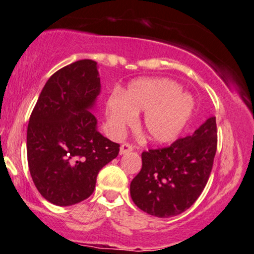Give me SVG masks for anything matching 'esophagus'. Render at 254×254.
<instances>
[{"instance_id":"1","label":"esophagus","mask_w":254,"mask_h":254,"mask_svg":"<svg viewBox=\"0 0 254 254\" xmlns=\"http://www.w3.org/2000/svg\"><path fill=\"white\" fill-rule=\"evenodd\" d=\"M133 145L132 144H128V142H124L120 147V154H126L128 152L133 151Z\"/></svg>"}]
</instances>
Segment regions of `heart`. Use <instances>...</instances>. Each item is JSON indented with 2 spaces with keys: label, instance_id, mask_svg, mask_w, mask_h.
I'll list each match as a JSON object with an SVG mask.
<instances>
[{
  "label": "heart",
  "instance_id": "heart-1",
  "mask_svg": "<svg viewBox=\"0 0 254 254\" xmlns=\"http://www.w3.org/2000/svg\"><path fill=\"white\" fill-rule=\"evenodd\" d=\"M192 97L182 92L177 82L168 78L139 79L130 83L121 98H112L108 114L116 130L133 124L135 115L145 113L142 130L148 140L165 144L175 140L191 118Z\"/></svg>",
  "mask_w": 254,
  "mask_h": 254
}]
</instances>
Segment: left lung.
I'll use <instances>...</instances> for the list:
<instances>
[{
    "label": "left lung",
    "mask_w": 254,
    "mask_h": 254,
    "mask_svg": "<svg viewBox=\"0 0 254 254\" xmlns=\"http://www.w3.org/2000/svg\"><path fill=\"white\" fill-rule=\"evenodd\" d=\"M216 147V118L213 116L192 135L142 152V168L130 183L134 203L157 217L176 216L189 209L209 180Z\"/></svg>",
    "instance_id": "1"
}]
</instances>
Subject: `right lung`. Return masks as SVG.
<instances>
[{"label":"right lung","instance_id":"right-lung-1","mask_svg":"<svg viewBox=\"0 0 254 254\" xmlns=\"http://www.w3.org/2000/svg\"><path fill=\"white\" fill-rule=\"evenodd\" d=\"M96 64L83 59L53 73L29 118V172L41 196L56 205L88 198L100 170L120 151L97 132L96 118L88 110L100 94Z\"/></svg>","mask_w":254,"mask_h":254}]
</instances>
